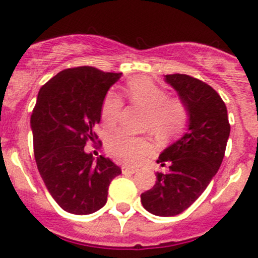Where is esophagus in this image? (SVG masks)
Instances as JSON below:
<instances>
[{
    "label": "esophagus",
    "instance_id": "esophagus-1",
    "mask_svg": "<svg viewBox=\"0 0 258 258\" xmlns=\"http://www.w3.org/2000/svg\"><path fill=\"white\" fill-rule=\"evenodd\" d=\"M121 170H122V173H124V175H132V173L137 172L136 167H130V166H123Z\"/></svg>",
    "mask_w": 258,
    "mask_h": 258
}]
</instances>
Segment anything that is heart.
Wrapping results in <instances>:
<instances>
[{"label":"heart","instance_id":"heart-1","mask_svg":"<svg viewBox=\"0 0 258 258\" xmlns=\"http://www.w3.org/2000/svg\"><path fill=\"white\" fill-rule=\"evenodd\" d=\"M126 92L130 100L147 110L146 127L156 136L163 139L179 136L186 130L189 111L178 97H168L167 92L155 81L147 77L134 79L127 83ZM122 110V100L117 93L108 92L101 105V121L106 127H113ZM150 142L144 137L131 136L126 132L111 135L106 142L108 153L119 162L135 163L147 156Z\"/></svg>","mask_w":258,"mask_h":258}]
</instances>
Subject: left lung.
Instances as JSON below:
<instances>
[{
    "label": "left lung",
    "instance_id": "obj_1",
    "mask_svg": "<svg viewBox=\"0 0 258 258\" xmlns=\"http://www.w3.org/2000/svg\"><path fill=\"white\" fill-rule=\"evenodd\" d=\"M189 111L188 131L158 157L168 172H157L156 183L141 195V202L156 216H176L188 209L215 177L230 136L227 108L217 92L188 75H166Z\"/></svg>",
    "mask_w": 258,
    "mask_h": 258
}]
</instances>
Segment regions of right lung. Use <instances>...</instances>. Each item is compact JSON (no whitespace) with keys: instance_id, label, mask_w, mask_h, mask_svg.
Instances as JSON below:
<instances>
[{"instance_id":"add662e5","label":"right lung","mask_w":258,"mask_h":258,"mask_svg":"<svg viewBox=\"0 0 258 258\" xmlns=\"http://www.w3.org/2000/svg\"><path fill=\"white\" fill-rule=\"evenodd\" d=\"M122 74L95 67L67 69L41 87L31 114L38 172L61 209L90 215L105 206L108 186L121 173L110 158L85 152L98 139L101 105Z\"/></svg>"}]
</instances>
